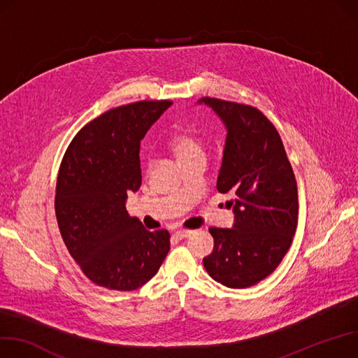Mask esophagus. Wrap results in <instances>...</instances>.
Wrapping results in <instances>:
<instances>
[{"mask_svg": "<svg viewBox=\"0 0 358 358\" xmlns=\"http://www.w3.org/2000/svg\"><path fill=\"white\" fill-rule=\"evenodd\" d=\"M193 233V230H187V229H178L176 230V237H178V239H185V237H188L189 234Z\"/></svg>", "mask_w": 358, "mask_h": 358, "instance_id": "esophagus-1", "label": "esophagus"}]
</instances>
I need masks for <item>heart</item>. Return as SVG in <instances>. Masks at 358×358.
I'll return each mask as SVG.
<instances>
[{
	"label": "heart",
	"mask_w": 358,
	"mask_h": 358,
	"mask_svg": "<svg viewBox=\"0 0 358 358\" xmlns=\"http://www.w3.org/2000/svg\"><path fill=\"white\" fill-rule=\"evenodd\" d=\"M169 145L180 162H185L196 157H204V142L200 134L192 127H181L176 129L170 139Z\"/></svg>",
	"instance_id": "b5f03b06"
}]
</instances>
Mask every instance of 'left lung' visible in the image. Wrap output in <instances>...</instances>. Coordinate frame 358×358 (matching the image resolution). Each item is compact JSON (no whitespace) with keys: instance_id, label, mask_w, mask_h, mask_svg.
<instances>
[{"instance_id":"left-lung-1","label":"left lung","mask_w":358,"mask_h":358,"mask_svg":"<svg viewBox=\"0 0 358 358\" xmlns=\"http://www.w3.org/2000/svg\"><path fill=\"white\" fill-rule=\"evenodd\" d=\"M227 129L217 178L236 214L233 229L210 227L208 275L227 288H249L268 278L291 248L298 224V188L279 132L259 109L201 98Z\"/></svg>"}]
</instances>
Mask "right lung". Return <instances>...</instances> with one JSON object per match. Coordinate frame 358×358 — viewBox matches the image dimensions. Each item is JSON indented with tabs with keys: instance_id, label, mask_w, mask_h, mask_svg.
Masks as SVG:
<instances>
[{
	"instance_id": "obj_1",
	"label": "right lung",
	"mask_w": 358,
	"mask_h": 358,
	"mask_svg": "<svg viewBox=\"0 0 358 358\" xmlns=\"http://www.w3.org/2000/svg\"><path fill=\"white\" fill-rule=\"evenodd\" d=\"M171 103L113 108L86 124L64 152L56 184L57 224L69 253L98 287L138 289L169 255V230H147L129 216L125 201L141 187V139Z\"/></svg>"
}]
</instances>
